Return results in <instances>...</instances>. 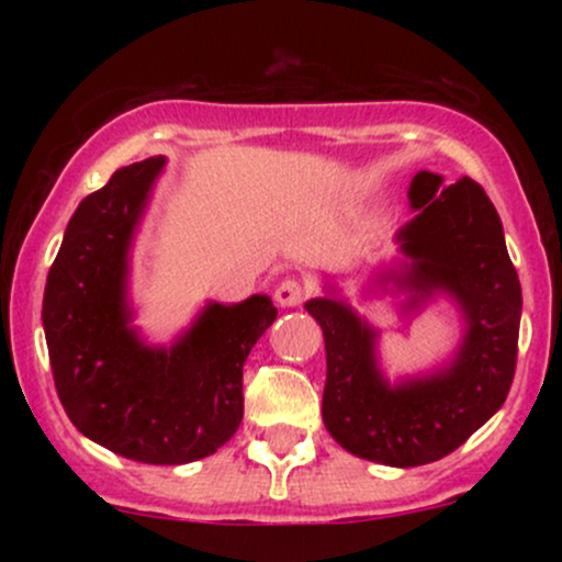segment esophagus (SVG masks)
<instances>
[{"instance_id":"34e87169","label":"esophagus","mask_w":562,"mask_h":562,"mask_svg":"<svg viewBox=\"0 0 562 562\" xmlns=\"http://www.w3.org/2000/svg\"><path fill=\"white\" fill-rule=\"evenodd\" d=\"M274 301L280 303V306H299V303L303 301V285L295 277H288V280H282L280 285L274 288Z\"/></svg>"}]
</instances>
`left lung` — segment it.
Listing matches in <instances>:
<instances>
[{
  "label": "left lung",
  "instance_id": "1",
  "mask_svg": "<svg viewBox=\"0 0 562 562\" xmlns=\"http://www.w3.org/2000/svg\"><path fill=\"white\" fill-rule=\"evenodd\" d=\"M409 203L417 214L396 235L409 261L380 282L409 293L404 312L441 293L457 303L465 330L447 364L389 383L378 367L375 327L335 295L306 303L325 335V428L346 451L391 468L451 454L505 404L524 308L499 214L479 182L443 184L438 173L417 171Z\"/></svg>",
  "mask_w": 562,
  "mask_h": 562
}]
</instances>
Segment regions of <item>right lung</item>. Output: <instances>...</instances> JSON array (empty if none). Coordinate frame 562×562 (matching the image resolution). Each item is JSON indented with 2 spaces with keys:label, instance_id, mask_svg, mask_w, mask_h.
<instances>
[{
  "label": "right lung",
  "instance_id": "obj_1",
  "mask_svg": "<svg viewBox=\"0 0 562 562\" xmlns=\"http://www.w3.org/2000/svg\"><path fill=\"white\" fill-rule=\"evenodd\" d=\"M166 158L124 166L70 216L42 322L60 404L100 447L147 465L203 460L243 420V364L277 319L269 295L209 303L173 344L132 327L128 250Z\"/></svg>",
  "mask_w": 562,
  "mask_h": 562
}]
</instances>
